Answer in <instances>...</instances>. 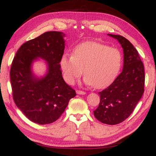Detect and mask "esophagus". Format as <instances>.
<instances>
[{
	"instance_id": "34e87169",
	"label": "esophagus",
	"mask_w": 156,
	"mask_h": 156,
	"mask_svg": "<svg viewBox=\"0 0 156 156\" xmlns=\"http://www.w3.org/2000/svg\"><path fill=\"white\" fill-rule=\"evenodd\" d=\"M76 94H78V95H84V94H86V93L84 91H80V90H76Z\"/></svg>"
}]
</instances>
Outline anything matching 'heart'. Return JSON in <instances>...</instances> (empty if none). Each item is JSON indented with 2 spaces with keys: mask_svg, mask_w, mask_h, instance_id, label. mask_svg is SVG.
<instances>
[{
  "mask_svg": "<svg viewBox=\"0 0 156 156\" xmlns=\"http://www.w3.org/2000/svg\"><path fill=\"white\" fill-rule=\"evenodd\" d=\"M60 64L68 84H73L84 72V83L102 89L117 76L122 65V54L116 48L88 41L76 46L72 55L63 54Z\"/></svg>",
  "mask_w": 156,
  "mask_h": 156,
  "instance_id": "1",
  "label": "heart"
}]
</instances>
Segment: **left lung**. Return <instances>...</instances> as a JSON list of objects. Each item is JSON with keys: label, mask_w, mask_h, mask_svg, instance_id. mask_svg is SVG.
Wrapping results in <instances>:
<instances>
[{"label": "left lung", "mask_w": 156, "mask_h": 156, "mask_svg": "<svg viewBox=\"0 0 156 156\" xmlns=\"http://www.w3.org/2000/svg\"><path fill=\"white\" fill-rule=\"evenodd\" d=\"M117 40L123 49L122 72L112 84L99 92V106L94 112L98 120L114 125L125 120L144 93V69L138 52L130 42L120 35L108 34Z\"/></svg>", "instance_id": "8db88e82"}]
</instances>
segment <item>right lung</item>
I'll return each instance as SVG.
<instances>
[{
  "label": "right lung",
  "instance_id": "1",
  "mask_svg": "<svg viewBox=\"0 0 156 156\" xmlns=\"http://www.w3.org/2000/svg\"><path fill=\"white\" fill-rule=\"evenodd\" d=\"M65 36L60 31L41 34L23 44L12 61L10 80L15 104L29 120L39 125L58 119L76 95L63 80L60 70ZM38 58L47 62V72L42 77L32 71L33 62Z\"/></svg>",
  "mask_w": 156,
  "mask_h": 156
}]
</instances>
